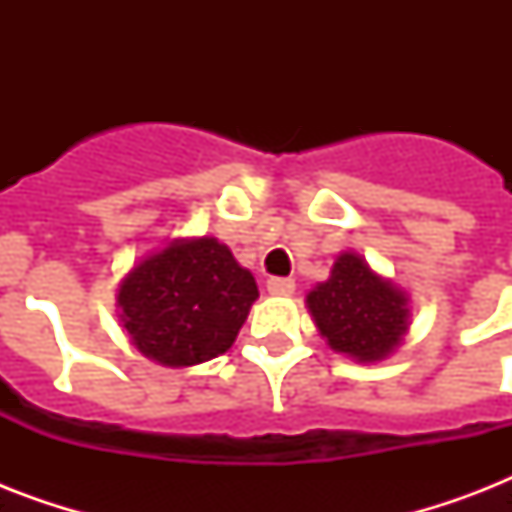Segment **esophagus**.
<instances>
[{
  "label": "esophagus",
  "instance_id": "obj_1",
  "mask_svg": "<svg viewBox=\"0 0 512 512\" xmlns=\"http://www.w3.org/2000/svg\"><path fill=\"white\" fill-rule=\"evenodd\" d=\"M268 292L276 297H289L295 292V279H268Z\"/></svg>",
  "mask_w": 512,
  "mask_h": 512
}]
</instances>
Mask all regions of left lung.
<instances>
[{"mask_svg": "<svg viewBox=\"0 0 512 512\" xmlns=\"http://www.w3.org/2000/svg\"><path fill=\"white\" fill-rule=\"evenodd\" d=\"M321 337L337 353L372 364L390 356L409 329V297L356 252H342L332 276L305 297Z\"/></svg>", "mask_w": 512, "mask_h": 512, "instance_id": "8db88e82", "label": "left lung"}]
</instances>
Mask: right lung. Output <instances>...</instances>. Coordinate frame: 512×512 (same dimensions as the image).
I'll list each match as a JSON object with an SVG mask.
<instances>
[{"mask_svg":"<svg viewBox=\"0 0 512 512\" xmlns=\"http://www.w3.org/2000/svg\"><path fill=\"white\" fill-rule=\"evenodd\" d=\"M257 300L255 276L212 236L175 239L119 284L132 345L162 366H193L231 348Z\"/></svg>","mask_w":512,"mask_h":512,"instance_id":"obj_1","label":"right lung"}]
</instances>
